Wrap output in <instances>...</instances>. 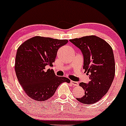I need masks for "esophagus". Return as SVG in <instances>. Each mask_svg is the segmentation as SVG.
I'll return each instance as SVG.
<instances>
[{"mask_svg":"<svg viewBox=\"0 0 126 126\" xmlns=\"http://www.w3.org/2000/svg\"><path fill=\"white\" fill-rule=\"evenodd\" d=\"M70 83H72V85H73V86H78L79 85V83H78V82H75V81H72V80H71L70 81Z\"/></svg>","mask_w":126,"mask_h":126,"instance_id":"esophagus-1","label":"esophagus"}]
</instances>
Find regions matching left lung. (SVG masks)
Instances as JSON below:
<instances>
[{
	"mask_svg": "<svg viewBox=\"0 0 126 126\" xmlns=\"http://www.w3.org/2000/svg\"><path fill=\"white\" fill-rule=\"evenodd\" d=\"M69 41L82 51L83 69L90 79L88 84L79 83L85 94L76 99L85 104H94L106 94L114 80L115 67L112 49L107 42L95 35Z\"/></svg>",
	"mask_w": 126,
	"mask_h": 126,
	"instance_id": "left-lung-1",
	"label": "left lung"
}]
</instances>
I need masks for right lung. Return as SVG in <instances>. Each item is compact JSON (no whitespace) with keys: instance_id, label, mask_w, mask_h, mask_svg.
Here are the masks:
<instances>
[{"instance_id":"obj_1","label":"right lung","mask_w":126,"mask_h":126,"mask_svg":"<svg viewBox=\"0 0 126 126\" xmlns=\"http://www.w3.org/2000/svg\"><path fill=\"white\" fill-rule=\"evenodd\" d=\"M67 40H57L35 36L26 40L17 50L15 70L17 78L29 97L44 101L54 94L57 88L70 79L57 76L52 69L59 48L67 43Z\"/></svg>"}]
</instances>
